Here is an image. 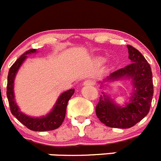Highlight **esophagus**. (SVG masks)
Listing matches in <instances>:
<instances>
[{
  "mask_svg": "<svg viewBox=\"0 0 161 161\" xmlns=\"http://www.w3.org/2000/svg\"><path fill=\"white\" fill-rule=\"evenodd\" d=\"M94 81L92 80H86L84 82V85H86V86H92V85H94Z\"/></svg>",
  "mask_w": 161,
  "mask_h": 161,
  "instance_id": "1",
  "label": "esophagus"
}]
</instances>
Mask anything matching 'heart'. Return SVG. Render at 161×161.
Wrapping results in <instances>:
<instances>
[{"instance_id":"obj_1","label":"heart","mask_w":161,"mask_h":161,"mask_svg":"<svg viewBox=\"0 0 161 161\" xmlns=\"http://www.w3.org/2000/svg\"><path fill=\"white\" fill-rule=\"evenodd\" d=\"M100 60H101V59H100Z\"/></svg>"}]
</instances>
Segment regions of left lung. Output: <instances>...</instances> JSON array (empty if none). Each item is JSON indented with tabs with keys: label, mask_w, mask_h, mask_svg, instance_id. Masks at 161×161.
I'll return each instance as SVG.
<instances>
[{
	"label": "left lung",
	"mask_w": 161,
	"mask_h": 161,
	"mask_svg": "<svg viewBox=\"0 0 161 161\" xmlns=\"http://www.w3.org/2000/svg\"><path fill=\"white\" fill-rule=\"evenodd\" d=\"M127 48L130 64L112 72L106 80L131 77L135 91L130 103L119 107L104 94L96 106L97 117L103 124L114 128H130L140 122L148 114L153 100L154 90L150 65L137 49L130 45Z\"/></svg>",
	"instance_id": "left-lung-1"
}]
</instances>
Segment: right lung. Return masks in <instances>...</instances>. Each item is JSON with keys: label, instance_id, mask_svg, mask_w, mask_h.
I'll list each match as a JSON object with an SVG mask.
<instances>
[{"label": "right lung", "instance_id": "1", "mask_svg": "<svg viewBox=\"0 0 161 161\" xmlns=\"http://www.w3.org/2000/svg\"><path fill=\"white\" fill-rule=\"evenodd\" d=\"M36 52L35 49H30L29 51L25 52L22 55H21L15 63L9 68L8 74V82H7V91L6 94L8 97V104L10 107V111L14 117L16 118L20 123H22L24 126H25L28 129L34 131H47L57 129L63 123L66 114V108L68 102L72 94L74 93V89H69L59 96V99L56 102L55 107L52 111L48 114L47 116L42 118H31L26 116L22 114L18 109L16 102L14 101V77L18 72V68L23 63L26 58V55L30 53Z\"/></svg>", "mask_w": 161, "mask_h": 161}]
</instances>
